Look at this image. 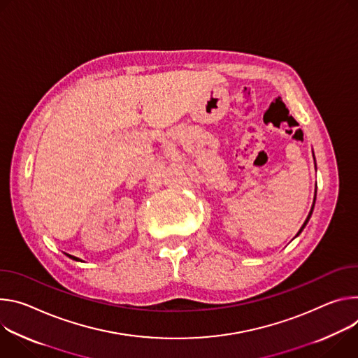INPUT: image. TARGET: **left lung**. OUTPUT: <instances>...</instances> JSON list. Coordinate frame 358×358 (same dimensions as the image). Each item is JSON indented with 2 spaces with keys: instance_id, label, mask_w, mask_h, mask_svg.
Segmentation results:
<instances>
[{
  "instance_id": "8db88e82",
  "label": "left lung",
  "mask_w": 358,
  "mask_h": 358,
  "mask_svg": "<svg viewBox=\"0 0 358 358\" xmlns=\"http://www.w3.org/2000/svg\"><path fill=\"white\" fill-rule=\"evenodd\" d=\"M314 202H315V197H314ZM314 202H313V208H311V210H310V213H308V216H307V219H306V222H304V223H303V226H301V227H300V230H299V233H297V234H296V236H299V234H300V233H301V231H303V229H304V227H306V224H307V222H308V220H310V216H311V213H313V209H314Z\"/></svg>"
}]
</instances>
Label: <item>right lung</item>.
<instances>
[{
	"label": "right lung",
	"instance_id": "1",
	"mask_svg": "<svg viewBox=\"0 0 358 358\" xmlns=\"http://www.w3.org/2000/svg\"><path fill=\"white\" fill-rule=\"evenodd\" d=\"M69 259H72V260H76V262H83L81 259H78V257H75V256H71V255H66Z\"/></svg>",
	"mask_w": 358,
	"mask_h": 358
}]
</instances>
